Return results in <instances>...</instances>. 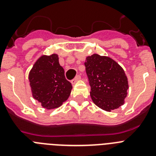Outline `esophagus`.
I'll return each mask as SVG.
<instances>
[{"label": "esophagus", "mask_w": 156, "mask_h": 156, "mask_svg": "<svg viewBox=\"0 0 156 156\" xmlns=\"http://www.w3.org/2000/svg\"><path fill=\"white\" fill-rule=\"evenodd\" d=\"M80 78H81L80 76V75H77L76 76L75 78H74V79L73 80H72V83H73V84H75V83L77 82V81L80 80Z\"/></svg>", "instance_id": "obj_1"}]
</instances>
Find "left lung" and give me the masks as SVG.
Segmentation results:
<instances>
[{
	"mask_svg": "<svg viewBox=\"0 0 156 156\" xmlns=\"http://www.w3.org/2000/svg\"><path fill=\"white\" fill-rule=\"evenodd\" d=\"M86 73L90 86V97L98 107L107 112L124 104L127 95V77L113 59L94 54L86 58Z\"/></svg>",
	"mask_w": 156,
	"mask_h": 156,
	"instance_id": "8db88e82",
	"label": "left lung"
}]
</instances>
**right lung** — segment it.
<instances>
[{"instance_id":"add662e5","label":"right lung","mask_w":156,"mask_h":156,"mask_svg":"<svg viewBox=\"0 0 156 156\" xmlns=\"http://www.w3.org/2000/svg\"><path fill=\"white\" fill-rule=\"evenodd\" d=\"M32 94L43 108H58L69 97L73 87L66 79L64 69L56 54L42 55L34 63L29 74Z\"/></svg>"}]
</instances>
